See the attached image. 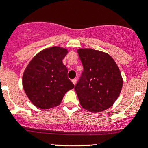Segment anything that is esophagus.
<instances>
[{"label": "esophagus", "instance_id": "1", "mask_svg": "<svg viewBox=\"0 0 148 148\" xmlns=\"http://www.w3.org/2000/svg\"><path fill=\"white\" fill-rule=\"evenodd\" d=\"M71 81H72V82H73V84H74V85H75L76 84H77V79H72V80H71Z\"/></svg>", "mask_w": 148, "mask_h": 148}]
</instances>
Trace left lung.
I'll return each mask as SVG.
<instances>
[{"instance_id":"1","label":"left lung","mask_w":148,"mask_h":148,"mask_svg":"<svg viewBox=\"0 0 148 148\" xmlns=\"http://www.w3.org/2000/svg\"><path fill=\"white\" fill-rule=\"evenodd\" d=\"M84 71L76 92L80 104L91 112L110 108L120 95L123 80L117 64L107 53L92 49L77 50Z\"/></svg>"}]
</instances>
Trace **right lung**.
Segmentation results:
<instances>
[{
	"instance_id": "1",
	"label": "right lung",
	"mask_w": 148,
	"mask_h": 148,
	"mask_svg": "<svg viewBox=\"0 0 148 148\" xmlns=\"http://www.w3.org/2000/svg\"><path fill=\"white\" fill-rule=\"evenodd\" d=\"M66 49L53 46L37 53L23 75V86L31 102L40 109L56 107L66 92L74 87L67 77L68 69L62 60Z\"/></svg>"
}]
</instances>
